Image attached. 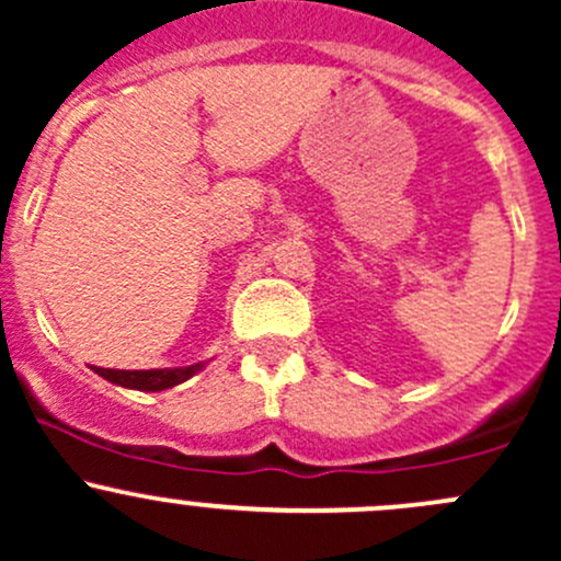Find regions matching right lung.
<instances>
[{"label":"right lung","mask_w":561,"mask_h":561,"mask_svg":"<svg viewBox=\"0 0 561 561\" xmlns=\"http://www.w3.org/2000/svg\"><path fill=\"white\" fill-rule=\"evenodd\" d=\"M203 360L201 364L192 366H175V369H135V371H124V369H100L94 366L100 377L113 386H122L129 390H149V393H157V390H168L173 386H181L190 377H195L197 371H203Z\"/></svg>","instance_id":"add662e5"}]
</instances>
